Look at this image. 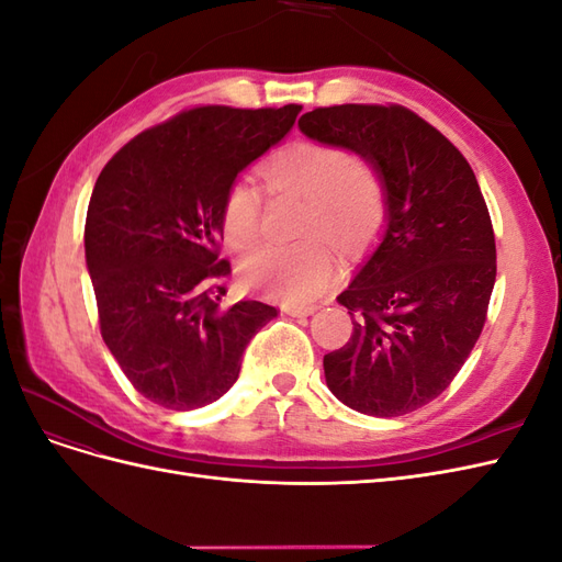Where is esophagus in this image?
Returning a JSON list of instances; mask_svg holds the SVG:
<instances>
[{"label": "esophagus", "mask_w": 562, "mask_h": 562, "mask_svg": "<svg viewBox=\"0 0 562 562\" xmlns=\"http://www.w3.org/2000/svg\"><path fill=\"white\" fill-rule=\"evenodd\" d=\"M283 312L302 318V316H312L316 312V307L314 304H283Z\"/></svg>", "instance_id": "1"}]
</instances>
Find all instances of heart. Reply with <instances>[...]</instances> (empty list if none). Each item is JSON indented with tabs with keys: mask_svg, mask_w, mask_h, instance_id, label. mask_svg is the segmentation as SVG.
<instances>
[{
	"mask_svg": "<svg viewBox=\"0 0 562 562\" xmlns=\"http://www.w3.org/2000/svg\"><path fill=\"white\" fill-rule=\"evenodd\" d=\"M260 178L269 194H293L304 201L300 229H316L342 250L363 248L384 220V190L378 173L342 147L297 140L271 155ZM227 244L246 252L260 239V194L246 180L234 182L223 201ZM333 252L312 234L295 244L255 250L241 265V281L281 302H307L333 277Z\"/></svg>",
	"mask_w": 562,
	"mask_h": 562,
	"instance_id": "b5f03b06",
	"label": "heart"
}]
</instances>
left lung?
<instances>
[{
  "label": "left lung",
  "mask_w": 562,
  "mask_h": 562,
  "mask_svg": "<svg viewBox=\"0 0 562 562\" xmlns=\"http://www.w3.org/2000/svg\"><path fill=\"white\" fill-rule=\"evenodd\" d=\"M297 126L366 159L384 190L380 244L337 295L353 333L323 356L326 384L356 413H413L443 394L485 323L497 248L479 180L443 133L401 105L318 108Z\"/></svg>",
  "instance_id": "1"
}]
</instances>
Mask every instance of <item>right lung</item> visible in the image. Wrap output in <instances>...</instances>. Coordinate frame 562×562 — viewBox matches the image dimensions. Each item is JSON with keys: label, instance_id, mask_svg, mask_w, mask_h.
Returning <instances> with one entry per match:
<instances>
[{"label": "right lung", "instance_id": "1", "mask_svg": "<svg viewBox=\"0 0 562 562\" xmlns=\"http://www.w3.org/2000/svg\"><path fill=\"white\" fill-rule=\"evenodd\" d=\"M300 105L180 112L124 145L98 176L83 229L100 333L140 394L194 411L239 378L241 356L277 310L223 307V201L244 168L279 145Z\"/></svg>", "mask_w": 562, "mask_h": 562}]
</instances>
